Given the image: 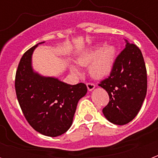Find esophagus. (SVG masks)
<instances>
[{"label": "esophagus", "instance_id": "1", "mask_svg": "<svg viewBox=\"0 0 158 158\" xmlns=\"http://www.w3.org/2000/svg\"><path fill=\"white\" fill-rule=\"evenodd\" d=\"M86 85H87V89H88V90H89V91L93 90V89H95V87H96L95 84H93V83H87Z\"/></svg>", "mask_w": 158, "mask_h": 158}]
</instances>
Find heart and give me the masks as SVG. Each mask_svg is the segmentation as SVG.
Segmentation results:
<instances>
[{
    "mask_svg": "<svg viewBox=\"0 0 158 158\" xmlns=\"http://www.w3.org/2000/svg\"><path fill=\"white\" fill-rule=\"evenodd\" d=\"M116 56V50L113 45H106L102 47H96L77 59L78 64L80 66H89V73L96 79H102L109 74L113 69ZM70 69L73 73L79 74V70L74 66H71Z\"/></svg>",
    "mask_w": 158,
    "mask_h": 158,
    "instance_id": "b5f03b06",
    "label": "heart"
}]
</instances>
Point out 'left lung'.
I'll use <instances>...</instances> for the list:
<instances>
[{
  "label": "left lung",
  "mask_w": 158,
  "mask_h": 158,
  "mask_svg": "<svg viewBox=\"0 0 158 158\" xmlns=\"http://www.w3.org/2000/svg\"><path fill=\"white\" fill-rule=\"evenodd\" d=\"M125 48L114 61L110 76L99 84L109 96L102 109L109 122L123 125L135 118L145 100L147 74L139 47L125 40Z\"/></svg>",
  "instance_id": "8db88e82"
}]
</instances>
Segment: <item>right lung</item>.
<instances>
[{
	"label": "right lung",
	"mask_w": 158,
	"mask_h": 158,
	"mask_svg": "<svg viewBox=\"0 0 158 158\" xmlns=\"http://www.w3.org/2000/svg\"><path fill=\"white\" fill-rule=\"evenodd\" d=\"M39 44L28 50L19 62L15 77L16 95L33 129L44 135L56 137L71 127L78 102L85 96L87 87L84 83L71 85L35 72L32 54Z\"/></svg>",
	"instance_id": "add662e5"
}]
</instances>
